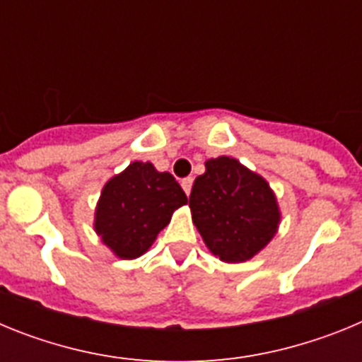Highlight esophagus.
I'll use <instances>...</instances> for the list:
<instances>
[{
	"mask_svg": "<svg viewBox=\"0 0 362 362\" xmlns=\"http://www.w3.org/2000/svg\"><path fill=\"white\" fill-rule=\"evenodd\" d=\"M192 183H194V179H192V177H185L183 181H181V187H183V190H185V194H187V196H190Z\"/></svg>",
	"mask_w": 362,
	"mask_h": 362,
	"instance_id": "esophagus-1",
	"label": "esophagus"
}]
</instances>
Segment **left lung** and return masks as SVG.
I'll return each instance as SVG.
<instances>
[{
    "instance_id": "obj_1",
    "label": "left lung",
    "mask_w": 362,
    "mask_h": 362,
    "mask_svg": "<svg viewBox=\"0 0 362 362\" xmlns=\"http://www.w3.org/2000/svg\"><path fill=\"white\" fill-rule=\"evenodd\" d=\"M204 168L192 187V221L216 257L245 263L277 233L281 210L276 194L263 175L230 156L209 159Z\"/></svg>"
}]
</instances>
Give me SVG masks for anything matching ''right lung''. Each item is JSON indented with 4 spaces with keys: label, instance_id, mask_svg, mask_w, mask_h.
<instances>
[{
    "label": "right lung",
    "instance_id": "1",
    "mask_svg": "<svg viewBox=\"0 0 362 362\" xmlns=\"http://www.w3.org/2000/svg\"><path fill=\"white\" fill-rule=\"evenodd\" d=\"M187 203L174 175L156 170L148 161H134L105 183L95 204L94 230L116 257H141L172 214Z\"/></svg>",
    "mask_w": 362,
    "mask_h": 362
}]
</instances>
